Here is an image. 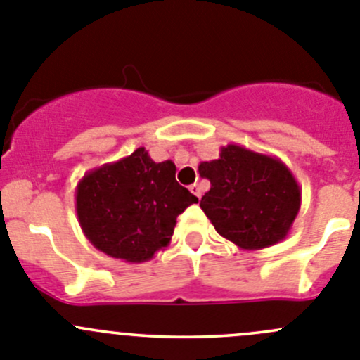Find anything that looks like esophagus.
<instances>
[{"label":"esophagus","instance_id":"esophagus-1","mask_svg":"<svg viewBox=\"0 0 360 360\" xmlns=\"http://www.w3.org/2000/svg\"><path fill=\"white\" fill-rule=\"evenodd\" d=\"M190 191L191 193H193V195L197 197V199H200V197H202V188H200V184H191L190 186Z\"/></svg>","mask_w":360,"mask_h":360}]
</instances>
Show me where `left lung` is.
<instances>
[{"instance_id":"left-lung-1","label":"left lung","mask_w":360,"mask_h":360,"mask_svg":"<svg viewBox=\"0 0 360 360\" xmlns=\"http://www.w3.org/2000/svg\"><path fill=\"white\" fill-rule=\"evenodd\" d=\"M199 172L211 183L200 207L220 236L243 250H261L288 236L302 191L278 158L229 143L218 160L202 161Z\"/></svg>"}]
</instances>
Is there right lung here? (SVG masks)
I'll use <instances>...</instances> for the list:
<instances>
[{"mask_svg":"<svg viewBox=\"0 0 360 360\" xmlns=\"http://www.w3.org/2000/svg\"><path fill=\"white\" fill-rule=\"evenodd\" d=\"M197 197L176 181V165L156 163L146 147L90 170L76 186L86 240L106 256L146 263L170 243L176 218Z\"/></svg>","mask_w":360,"mask_h":360,"instance_id":"1","label":"right lung"}]
</instances>
